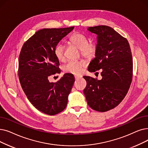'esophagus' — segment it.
<instances>
[{
	"mask_svg": "<svg viewBox=\"0 0 148 148\" xmlns=\"http://www.w3.org/2000/svg\"><path fill=\"white\" fill-rule=\"evenodd\" d=\"M74 77H75V80H79V79L82 78V76H80V75H74Z\"/></svg>",
	"mask_w": 148,
	"mask_h": 148,
	"instance_id": "obj_1",
	"label": "esophagus"
}]
</instances>
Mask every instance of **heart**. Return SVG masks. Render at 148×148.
<instances>
[{
	"label": "heart",
	"mask_w": 148,
	"mask_h": 148,
	"mask_svg": "<svg viewBox=\"0 0 148 148\" xmlns=\"http://www.w3.org/2000/svg\"><path fill=\"white\" fill-rule=\"evenodd\" d=\"M69 42L74 46L79 48L81 54L86 58L94 57L97 50V44L95 42H88V37L80 33H74L69 38ZM65 45L63 44H58L54 49V53L57 60L63 62L65 60L64 55ZM86 66L84 61L70 60L63 66V71L65 73L75 75H80L83 71V68Z\"/></svg>",
	"instance_id": "obj_1"
}]
</instances>
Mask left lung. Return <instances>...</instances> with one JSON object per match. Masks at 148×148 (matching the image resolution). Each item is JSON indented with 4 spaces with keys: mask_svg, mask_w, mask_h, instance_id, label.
<instances>
[{
    "mask_svg": "<svg viewBox=\"0 0 148 148\" xmlns=\"http://www.w3.org/2000/svg\"><path fill=\"white\" fill-rule=\"evenodd\" d=\"M97 35V50L90 62L91 73L101 69L102 79L84 76L86 86L83 90L88 105L92 110L106 112L118 106L130 89L132 78V57L126 38L106 25L89 27Z\"/></svg>",
    "mask_w": 148,
    "mask_h": 148,
    "instance_id": "obj_1",
    "label": "left lung"
}]
</instances>
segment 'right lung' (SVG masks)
Listing matches in <instances>:
<instances>
[{
    "mask_svg": "<svg viewBox=\"0 0 148 148\" xmlns=\"http://www.w3.org/2000/svg\"><path fill=\"white\" fill-rule=\"evenodd\" d=\"M74 27L44 28L25 42L18 58V79L28 99L38 111L50 115L65 110L75 81L65 74L56 83L49 82L51 75L60 73L59 61L54 53L59 42Z\"/></svg>",
    "mask_w": 148,
    "mask_h": 148,
    "instance_id": "right-lung-1",
    "label": "right lung"
}]
</instances>
